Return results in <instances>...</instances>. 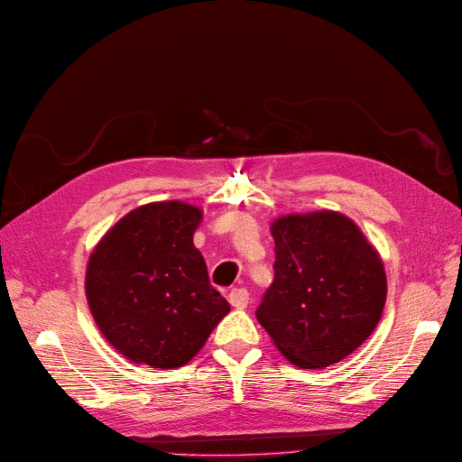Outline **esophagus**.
Wrapping results in <instances>:
<instances>
[{"label": "esophagus", "mask_w": 462, "mask_h": 462, "mask_svg": "<svg viewBox=\"0 0 462 462\" xmlns=\"http://www.w3.org/2000/svg\"><path fill=\"white\" fill-rule=\"evenodd\" d=\"M228 300H230V304L234 306V309H245V306L249 304V293H247V289H244V287L232 289L230 295H228Z\"/></svg>", "instance_id": "esophagus-1"}]
</instances>
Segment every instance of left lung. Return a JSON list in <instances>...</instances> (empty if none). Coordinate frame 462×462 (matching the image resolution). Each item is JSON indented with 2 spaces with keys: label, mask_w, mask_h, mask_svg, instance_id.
Returning a JSON list of instances; mask_svg holds the SVG:
<instances>
[{
  "label": "left lung",
  "mask_w": 462,
  "mask_h": 462,
  "mask_svg": "<svg viewBox=\"0 0 462 462\" xmlns=\"http://www.w3.org/2000/svg\"><path fill=\"white\" fill-rule=\"evenodd\" d=\"M274 282L257 319L289 362L323 369L345 360L374 331L386 300L379 253L337 211L272 222Z\"/></svg>",
  "instance_id": "obj_1"
}]
</instances>
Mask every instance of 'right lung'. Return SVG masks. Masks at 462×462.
I'll list each match as a JSON object with an SVG mask.
<instances>
[{"label": "right lung", "instance_id": "right-lung-1", "mask_svg": "<svg viewBox=\"0 0 462 462\" xmlns=\"http://www.w3.org/2000/svg\"><path fill=\"white\" fill-rule=\"evenodd\" d=\"M199 222L194 205L148 203L117 220L91 253L85 274L91 314L133 364H188L230 312L194 247Z\"/></svg>", "mask_w": 462, "mask_h": 462}]
</instances>
